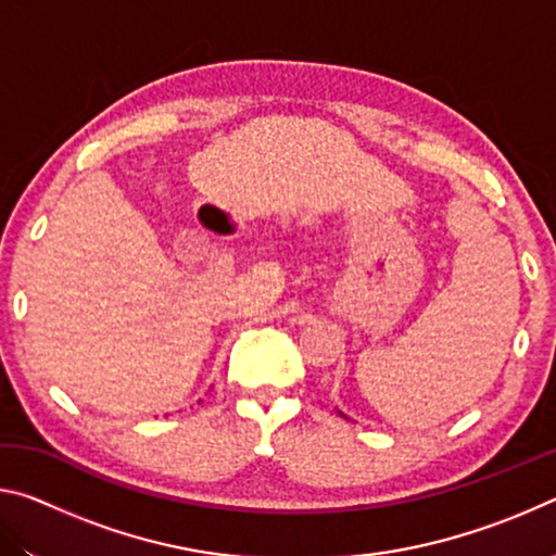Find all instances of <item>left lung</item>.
I'll list each match as a JSON object with an SVG mask.
<instances>
[{
	"label": "left lung",
	"mask_w": 556,
	"mask_h": 556,
	"mask_svg": "<svg viewBox=\"0 0 556 556\" xmlns=\"http://www.w3.org/2000/svg\"><path fill=\"white\" fill-rule=\"evenodd\" d=\"M341 417H345V414H343V412H341Z\"/></svg>",
	"instance_id": "1"
}]
</instances>
